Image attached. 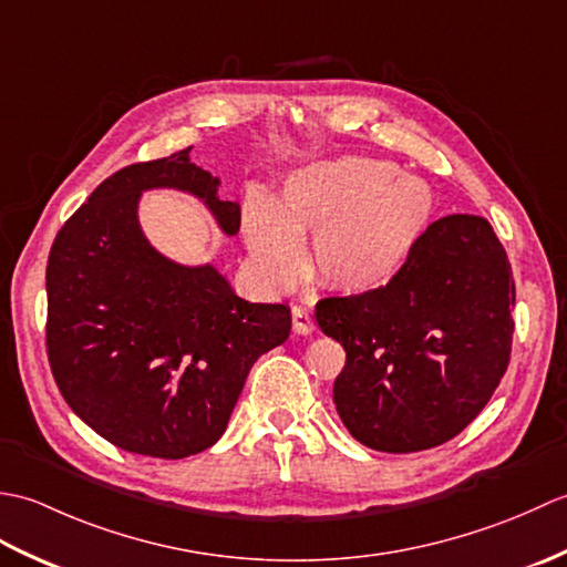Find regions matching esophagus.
Wrapping results in <instances>:
<instances>
[{"label":"esophagus","instance_id":"1","mask_svg":"<svg viewBox=\"0 0 567 567\" xmlns=\"http://www.w3.org/2000/svg\"><path fill=\"white\" fill-rule=\"evenodd\" d=\"M292 329H295V333H302V336L315 331V319H311L307 307H302V305L292 307Z\"/></svg>","mask_w":567,"mask_h":567}]
</instances>
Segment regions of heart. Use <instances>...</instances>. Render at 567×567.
<instances>
[{
    "mask_svg": "<svg viewBox=\"0 0 567 567\" xmlns=\"http://www.w3.org/2000/svg\"><path fill=\"white\" fill-rule=\"evenodd\" d=\"M433 216V192L416 175H396L380 158L311 165L285 185L277 207L252 199L244 236L252 262L270 285L292 282L302 270V240L311 268L331 290L365 295L388 287L414 256Z\"/></svg>",
    "mask_w": 567,
    "mask_h": 567,
    "instance_id": "heart-1",
    "label": "heart"
}]
</instances>
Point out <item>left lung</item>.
<instances>
[{
    "mask_svg": "<svg viewBox=\"0 0 567 567\" xmlns=\"http://www.w3.org/2000/svg\"><path fill=\"white\" fill-rule=\"evenodd\" d=\"M514 277L483 216L433 221L414 256L375 292L321 299L317 323L346 365L333 404L372 451L416 453L457 436L509 365Z\"/></svg>",
    "mask_w": 567,
    "mask_h": 567,
    "instance_id": "1",
    "label": "left lung"
}]
</instances>
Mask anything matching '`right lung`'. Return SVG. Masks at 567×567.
Here are the masks:
<instances>
[{"mask_svg": "<svg viewBox=\"0 0 567 567\" xmlns=\"http://www.w3.org/2000/svg\"><path fill=\"white\" fill-rule=\"evenodd\" d=\"M189 151L106 177L60 228L45 268L60 394L102 439L167 461L221 439L252 363L292 329L290 307L248 302L212 262H175L143 234L148 189L187 192L238 234V202L219 199V177Z\"/></svg>", "mask_w": 567, "mask_h": 567, "instance_id": "add662e5", "label": "right lung"}]
</instances>
